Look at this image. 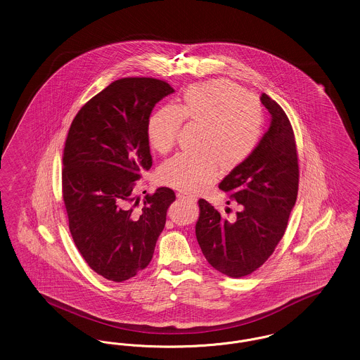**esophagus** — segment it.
<instances>
[{"mask_svg": "<svg viewBox=\"0 0 360 360\" xmlns=\"http://www.w3.org/2000/svg\"><path fill=\"white\" fill-rule=\"evenodd\" d=\"M176 198H178L179 201H184V202H194V201H195L194 197L188 195L186 193H178V194H176Z\"/></svg>", "mask_w": 360, "mask_h": 360, "instance_id": "34e87169", "label": "esophagus"}]
</instances>
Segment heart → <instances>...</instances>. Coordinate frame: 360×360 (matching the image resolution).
Listing matches in <instances>:
<instances>
[{
	"instance_id": "b5f03b06",
	"label": "heart",
	"mask_w": 360,
	"mask_h": 360,
	"mask_svg": "<svg viewBox=\"0 0 360 360\" xmlns=\"http://www.w3.org/2000/svg\"><path fill=\"white\" fill-rule=\"evenodd\" d=\"M182 121L201 127L200 154L169 159L160 176L172 188L195 193L216 178L219 167L232 172L252 155L263 131V109L254 96L224 79L190 86L172 108H162L150 119L154 150L160 154L172 150Z\"/></svg>"
}]
</instances>
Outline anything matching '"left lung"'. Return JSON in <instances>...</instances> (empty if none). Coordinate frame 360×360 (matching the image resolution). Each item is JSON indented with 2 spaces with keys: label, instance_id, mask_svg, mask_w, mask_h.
I'll use <instances>...</instances> for the list:
<instances>
[{
  "label": "left lung",
  "instance_id": "obj_1",
  "mask_svg": "<svg viewBox=\"0 0 360 360\" xmlns=\"http://www.w3.org/2000/svg\"><path fill=\"white\" fill-rule=\"evenodd\" d=\"M260 101L271 115L270 127L252 155L219 186L239 204L236 217L226 219L205 200L198 201V244L209 264L231 278L254 273L274 252L298 193V158L290 121L267 94L263 93Z\"/></svg>",
  "mask_w": 360,
  "mask_h": 360
}]
</instances>
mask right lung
I'll return each mask as SVG.
<instances>
[{
    "mask_svg": "<svg viewBox=\"0 0 360 360\" xmlns=\"http://www.w3.org/2000/svg\"><path fill=\"white\" fill-rule=\"evenodd\" d=\"M174 93L155 78H122L86 103L71 122L63 153V201L72 240L86 263L122 282L154 255L172 188L140 202L135 182L153 166L148 122L155 105Z\"/></svg>",
    "mask_w": 360,
    "mask_h": 360,
    "instance_id": "right-lung-1",
    "label": "right lung"
}]
</instances>
